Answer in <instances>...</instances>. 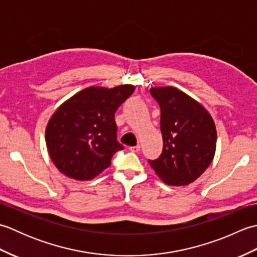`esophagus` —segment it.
Instances as JSON below:
<instances>
[{"instance_id":"esophagus-1","label":"esophagus","mask_w":257,"mask_h":257,"mask_svg":"<svg viewBox=\"0 0 257 257\" xmlns=\"http://www.w3.org/2000/svg\"><path fill=\"white\" fill-rule=\"evenodd\" d=\"M129 150L132 152H139L140 151V146L137 145V146H134V147H130Z\"/></svg>"}]
</instances>
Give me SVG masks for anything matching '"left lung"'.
Listing matches in <instances>:
<instances>
[{"instance_id": "left-lung-1", "label": "left lung", "mask_w": 257, "mask_h": 257, "mask_svg": "<svg viewBox=\"0 0 257 257\" xmlns=\"http://www.w3.org/2000/svg\"><path fill=\"white\" fill-rule=\"evenodd\" d=\"M160 106L162 154L148 163L168 185H188L203 173L215 155L216 128L209 111L176 87H151Z\"/></svg>"}]
</instances>
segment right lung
Returning <instances> with one entry per match:
<instances>
[{
    "label": "right lung",
    "instance_id": "obj_1",
    "mask_svg": "<svg viewBox=\"0 0 257 257\" xmlns=\"http://www.w3.org/2000/svg\"><path fill=\"white\" fill-rule=\"evenodd\" d=\"M135 91L133 85L90 86L64 101L46 125L47 151L59 171L75 180H91L110 167L123 146L117 141L114 112Z\"/></svg>",
    "mask_w": 257,
    "mask_h": 257
}]
</instances>
